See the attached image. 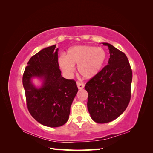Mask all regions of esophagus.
I'll list each match as a JSON object with an SVG mask.
<instances>
[{
  "mask_svg": "<svg viewBox=\"0 0 153 153\" xmlns=\"http://www.w3.org/2000/svg\"><path fill=\"white\" fill-rule=\"evenodd\" d=\"M76 85H77V87H78V89H83V88H84V86H85L84 83L79 82L76 83Z\"/></svg>",
  "mask_w": 153,
  "mask_h": 153,
  "instance_id": "esophagus-1",
  "label": "esophagus"
}]
</instances>
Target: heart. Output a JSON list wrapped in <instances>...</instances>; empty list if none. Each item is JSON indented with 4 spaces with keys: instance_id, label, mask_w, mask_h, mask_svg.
<instances>
[{
    "instance_id": "heart-1",
    "label": "heart",
    "mask_w": 153,
    "mask_h": 153,
    "mask_svg": "<svg viewBox=\"0 0 153 153\" xmlns=\"http://www.w3.org/2000/svg\"><path fill=\"white\" fill-rule=\"evenodd\" d=\"M106 52L104 48L94 46L78 45L69 48L65 57L59 59L62 71L69 76L78 66V71L86 79L94 78L100 72L105 63Z\"/></svg>"
}]
</instances>
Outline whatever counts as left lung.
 Listing matches in <instances>:
<instances>
[{"label":"left lung","instance_id":"1","mask_svg":"<svg viewBox=\"0 0 153 153\" xmlns=\"http://www.w3.org/2000/svg\"><path fill=\"white\" fill-rule=\"evenodd\" d=\"M108 64L88 82L87 108L92 119L107 123L119 117L131 98L132 71L128 59L121 51L108 43Z\"/></svg>","mask_w":153,"mask_h":153}]
</instances>
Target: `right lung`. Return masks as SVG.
<instances>
[{
	"mask_svg": "<svg viewBox=\"0 0 153 153\" xmlns=\"http://www.w3.org/2000/svg\"><path fill=\"white\" fill-rule=\"evenodd\" d=\"M56 45L40 50L27 63L23 75L27 106L30 115L44 126H61L69 119L70 107L78 92L76 82L61 75ZM42 80L40 88L32 77Z\"/></svg>",
	"mask_w": 153,
	"mask_h": 153,
	"instance_id": "right-lung-1",
	"label": "right lung"
}]
</instances>
